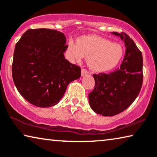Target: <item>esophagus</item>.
Wrapping results in <instances>:
<instances>
[{"label":"esophagus","mask_w":157,"mask_h":157,"mask_svg":"<svg viewBox=\"0 0 157 157\" xmlns=\"http://www.w3.org/2000/svg\"><path fill=\"white\" fill-rule=\"evenodd\" d=\"M88 74H89V72H88L86 69H82V70H81V76H85V75H87Z\"/></svg>","instance_id":"1"}]
</instances>
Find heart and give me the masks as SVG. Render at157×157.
<instances>
[{
  "mask_svg": "<svg viewBox=\"0 0 157 157\" xmlns=\"http://www.w3.org/2000/svg\"><path fill=\"white\" fill-rule=\"evenodd\" d=\"M69 49L76 60L79 61L83 56H87L88 66L97 72L113 69L123 55V49L119 44L95 35L83 36L78 38L77 42L71 40L69 42Z\"/></svg>",
  "mask_w": 157,
  "mask_h": 157,
  "instance_id": "b5f03b06",
  "label": "heart"
}]
</instances>
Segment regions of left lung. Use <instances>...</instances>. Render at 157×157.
Segmentation results:
<instances>
[{
	"instance_id": "left-lung-1",
	"label": "left lung",
	"mask_w": 157,
	"mask_h": 157,
	"mask_svg": "<svg viewBox=\"0 0 157 157\" xmlns=\"http://www.w3.org/2000/svg\"><path fill=\"white\" fill-rule=\"evenodd\" d=\"M126 47L124 59L115 71L94 74L95 87L88 95L90 108L103 116H113L126 110L137 98L143 81L142 52L124 33H113Z\"/></svg>"
}]
</instances>
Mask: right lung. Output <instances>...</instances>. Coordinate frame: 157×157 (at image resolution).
<instances>
[{"mask_svg": "<svg viewBox=\"0 0 157 157\" xmlns=\"http://www.w3.org/2000/svg\"><path fill=\"white\" fill-rule=\"evenodd\" d=\"M66 37L62 32L29 29L15 45L12 75L18 92L40 108L57 104L67 86L81 76V68L64 57Z\"/></svg>", "mask_w": 157, "mask_h": 157, "instance_id": "add662e5", "label": "right lung"}]
</instances>
